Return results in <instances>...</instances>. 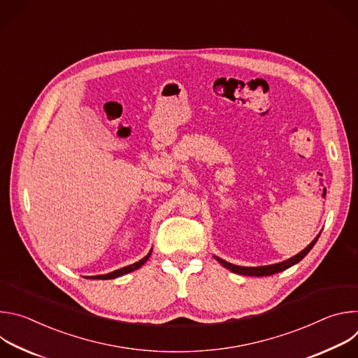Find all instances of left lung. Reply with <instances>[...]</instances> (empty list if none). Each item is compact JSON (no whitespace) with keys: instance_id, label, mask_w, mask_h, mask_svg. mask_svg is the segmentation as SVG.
I'll list each match as a JSON object with an SVG mask.
<instances>
[{"instance_id":"obj_1","label":"left lung","mask_w":358,"mask_h":358,"mask_svg":"<svg viewBox=\"0 0 358 358\" xmlns=\"http://www.w3.org/2000/svg\"><path fill=\"white\" fill-rule=\"evenodd\" d=\"M320 234L312 241L310 245L306 246L301 252H299L297 255H294L293 258L287 259V261H283V262H279V264H275V265H268V266H257V268H248V266H238V265H234V264H229L218 257H214L224 268L229 269L231 272L234 273H238V275H246V276H269V275H273V273H278V272H282V271H286L287 268L296 265L297 262H300L306 255H308L310 252V249L315 246V243L317 242Z\"/></svg>"}]
</instances>
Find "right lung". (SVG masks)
Wrapping results in <instances>:
<instances>
[{
    "label": "right lung",
    "instance_id": "obj_1",
    "mask_svg": "<svg viewBox=\"0 0 358 358\" xmlns=\"http://www.w3.org/2000/svg\"><path fill=\"white\" fill-rule=\"evenodd\" d=\"M150 255H151V250L145 255V257H144L143 259H140L138 262H136V264H133V265L124 266V268H122V269H117V271L110 272V273H106V275H97V276H89V278H90V279H103V280H106V279H115V278L123 276V275H126V273H130V272H133V271L141 268V266L147 262V259L150 258Z\"/></svg>",
    "mask_w": 358,
    "mask_h": 358
}]
</instances>
